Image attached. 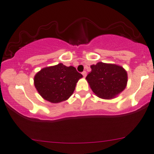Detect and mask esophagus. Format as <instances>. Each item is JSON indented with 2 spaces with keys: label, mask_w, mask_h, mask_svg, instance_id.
<instances>
[{
  "label": "esophagus",
  "mask_w": 154,
  "mask_h": 154,
  "mask_svg": "<svg viewBox=\"0 0 154 154\" xmlns=\"http://www.w3.org/2000/svg\"><path fill=\"white\" fill-rule=\"evenodd\" d=\"M82 75H83V77H86V76H87V72H86V71H84L82 73Z\"/></svg>",
  "instance_id": "1"
}]
</instances>
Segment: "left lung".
Here are the masks:
<instances>
[{
    "label": "left lung",
    "instance_id": "obj_1",
    "mask_svg": "<svg viewBox=\"0 0 154 154\" xmlns=\"http://www.w3.org/2000/svg\"><path fill=\"white\" fill-rule=\"evenodd\" d=\"M91 68L86 79L98 97L112 99L126 88L128 73L120 65L99 62L91 65Z\"/></svg>",
    "mask_w": 154,
    "mask_h": 154
}]
</instances>
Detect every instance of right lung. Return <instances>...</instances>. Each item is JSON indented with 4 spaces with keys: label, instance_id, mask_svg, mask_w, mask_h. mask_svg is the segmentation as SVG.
I'll list each match as a JSON object with an SVG mask.
<instances>
[{
    "label": "right lung",
    "instance_id": "add662e5",
    "mask_svg": "<svg viewBox=\"0 0 154 154\" xmlns=\"http://www.w3.org/2000/svg\"><path fill=\"white\" fill-rule=\"evenodd\" d=\"M82 77L75 67L59 63L38 71L34 77V84L44 99L58 103L70 97L77 82Z\"/></svg>",
    "mask_w": 154,
    "mask_h": 154
}]
</instances>
